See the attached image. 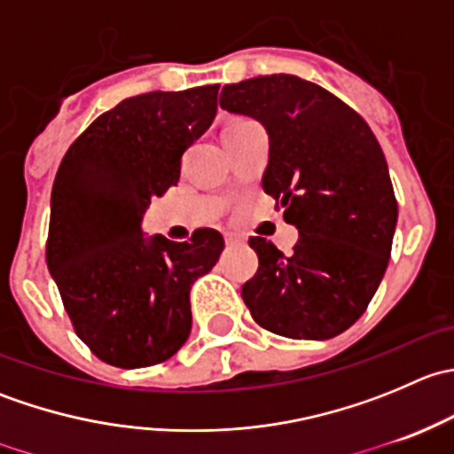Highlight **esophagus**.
<instances>
[{
    "mask_svg": "<svg viewBox=\"0 0 454 454\" xmlns=\"http://www.w3.org/2000/svg\"><path fill=\"white\" fill-rule=\"evenodd\" d=\"M223 241H226V246H241V244H244V237L226 235V237H223Z\"/></svg>",
    "mask_w": 454,
    "mask_h": 454,
    "instance_id": "1",
    "label": "esophagus"
}]
</instances>
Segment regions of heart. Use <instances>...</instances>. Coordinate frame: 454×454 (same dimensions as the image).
Instances as JSON below:
<instances>
[{
  "instance_id": "b5f03b06",
  "label": "heart",
  "mask_w": 454,
  "mask_h": 454,
  "mask_svg": "<svg viewBox=\"0 0 454 454\" xmlns=\"http://www.w3.org/2000/svg\"><path fill=\"white\" fill-rule=\"evenodd\" d=\"M248 122H250V118H241V116L231 118V121H228L226 125H223V138H228V136L237 134V131H239L241 127L248 125Z\"/></svg>"
}]
</instances>
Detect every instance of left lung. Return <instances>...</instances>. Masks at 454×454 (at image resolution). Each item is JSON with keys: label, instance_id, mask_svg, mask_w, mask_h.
I'll return each instance as SVG.
<instances>
[{"label": "left lung", "instance_id": "1", "mask_svg": "<svg viewBox=\"0 0 454 454\" xmlns=\"http://www.w3.org/2000/svg\"><path fill=\"white\" fill-rule=\"evenodd\" d=\"M219 105L268 129L261 184L299 228L290 254L250 237L259 270L241 287L244 303L278 336H338L369 308L391 256L397 200L382 146L358 112L299 76L226 85Z\"/></svg>", "mask_w": 454, "mask_h": 454}]
</instances>
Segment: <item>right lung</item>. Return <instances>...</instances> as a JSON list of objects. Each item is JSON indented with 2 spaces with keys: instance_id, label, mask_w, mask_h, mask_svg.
Instances as JSON below:
<instances>
[{
  "instance_id": "add662e5",
  "label": "right lung",
  "mask_w": 454,
  "mask_h": 454,
  "mask_svg": "<svg viewBox=\"0 0 454 454\" xmlns=\"http://www.w3.org/2000/svg\"><path fill=\"white\" fill-rule=\"evenodd\" d=\"M217 91L204 85L121 100L59 164L45 261L76 336L112 367H153L184 345L191 286L223 250L213 228L182 244L140 232L151 198L177 184L182 155L213 122Z\"/></svg>"
}]
</instances>
